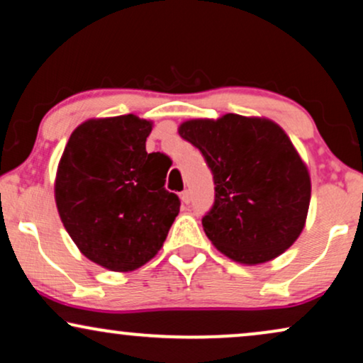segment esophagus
<instances>
[{
	"instance_id": "1",
	"label": "esophagus",
	"mask_w": 363,
	"mask_h": 363,
	"mask_svg": "<svg viewBox=\"0 0 363 363\" xmlns=\"http://www.w3.org/2000/svg\"><path fill=\"white\" fill-rule=\"evenodd\" d=\"M180 198H182V201L185 203V205H188V203L191 201V195H190V191H188V190L182 191V193H180Z\"/></svg>"
}]
</instances>
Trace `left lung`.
<instances>
[{
  "mask_svg": "<svg viewBox=\"0 0 363 363\" xmlns=\"http://www.w3.org/2000/svg\"><path fill=\"white\" fill-rule=\"evenodd\" d=\"M178 132L201 152L211 170L215 201L201 223L223 255L259 264L299 238L311 178L279 125L226 113L218 121H188Z\"/></svg>",
  "mask_w": 363,
  "mask_h": 363,
  "instance_id": "8db88e82",
  "label": "left lung"
}]
</instances>
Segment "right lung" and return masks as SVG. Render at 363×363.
I'll list each match as a JSON object with an SVG mask.
<instances>
[{"label":"right lung","instance_id":"1","mask_svg":"<svg viewBox=\"0 0 363 363\" xmlns=\"http://www.w3.org/2000/svg\"><path fill=\"white\" fill-rule=\"evenodd\" d=\"M152 123L132 113L87 121L72 132L56 178V205L69 236L111 271L140 267L160 251L180 211L165 188L163 153L145 150Z\"/></svg>","mask_w":363,"mask_h":363}]
</instances>
